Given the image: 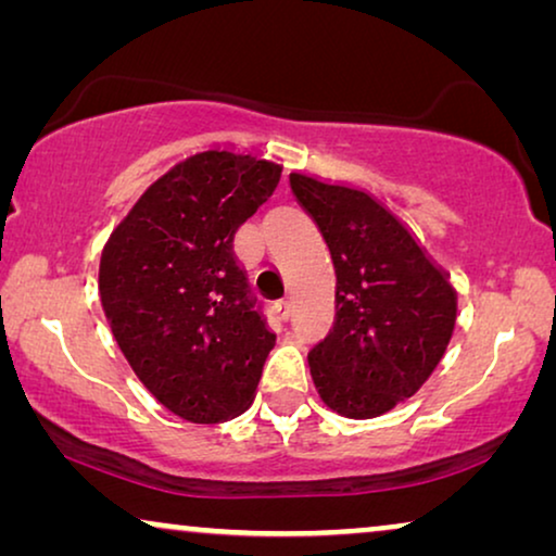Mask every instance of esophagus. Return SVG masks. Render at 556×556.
I'll use <instances>...</instances> for the list:
<instances>
[{
    "label": "esophagus",
    "instance_id": "34e87169",
    "mask_svg": "<svg viewBox=\"0 0 556 556\" xmlns=\"http://www.w3.org/2000/svg\"><path fill=\"white\" fill-rule=\"evenodd\" d=\"M276 311H278L280 318H288V316H291V301H288V299L276 301Z\"/></svg>",
    "mask_w": 556,
    "mask_h": 556
}]
</instances>
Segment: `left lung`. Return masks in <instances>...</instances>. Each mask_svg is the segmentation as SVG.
Returning a JSON list of instances; mask_svg holds the SVG:
<instances>
[{"label": "left lung", "instance_id": "1", "mask_svg": "<svg viewBox=\"0 0 556 556\" xmlns=\"http://www.w3.org/2000/svg\"><path fill=\"white\" fill-rule=\"evenodd\" d=\"M337 270V318L308 352L311 377L333 413L369 420L425 384L453 337L458 299L445 270L402 219L364 189L293 172Z\"/></svg>", "mask_w": 556, "mask_h": 556}]
</instances>
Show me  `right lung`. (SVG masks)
Segmentation results:
<instances>
[{
    "mask_svg": "<svg viewBox=\"0 0 556 556\" xmlns=\"http://www.w3.org/2000/svg\"><path fill=\"white\" fill-rule=\"evenodd\" d=\"M280 169L235 149L192 154L141 194L103 248L98 291L113 337L143 387L189 422L245 413L276 344L232 242Z\"/></svg>",
    "mask_w": 556,
    "mask_h": 556,
    "instance_id": "obj_1",
    "label": "right lung"
}]
</instances>
